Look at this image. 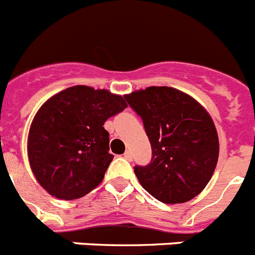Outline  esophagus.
<instances>
[{
    "label": "esophagus",
    "mask_w": 255,
    "mask_h": 255,
    "mask_svg": "<svg viewBox=\"0 0 255 255\" xmlns=\"http://www.w3.org/2000/svg\"><path fill=\"white\" fill-rule=\"evenodd\" d=\"M124 158L128 161H131L132 160V156H131V152L130 151H126L125 153H124Z\"/></svg>",
    "instance_id": "esophagus-1"
}]
</instances>
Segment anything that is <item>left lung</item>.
I'll list each match as a JSON object with an SVG mask.
<instances>
[{"mask_svg": "<svg viewBox=\"0 0 255 255\" xmlns=\"http://www.w3.org/2000/svg\"><path fill=\"white\" fill-rule=\"evenodd\" d=\"M142 117L152 148L151 162L134 173L149 195L182 204L209 183L219 156L212 117L192 97L167 86H149L124 95Z\"/></svg>", "mask_w": 255, "mask_h": 255, "instance_id": "8db88e82", "label": "left lung"}]
</instances>
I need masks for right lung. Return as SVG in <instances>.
I'll use <instances>...</instances> for the list:
<instances>
[{
	"label": "right lung",
	"instance_id": "add662e5",
	"mask_svg": "<svg viewBox=\"0 0 255 255\" xmlns=\"http://www.w3.org/2000/svg\"><path fill=\"white\" fill-rule=\"evenodd\" d=\"M126 107L121 95L85 85L45 102L28 134V160L37 182L60 200L80 199L99 186L113 158L103 125Z\"/></svg>",
	"mask_w": 255,
	"mask_h": 255
}]
</instances>
